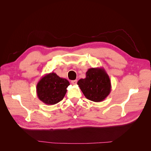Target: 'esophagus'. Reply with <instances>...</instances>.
Returning <instances> with one entry per match:
<instances>
[{"instance_id":"1","label":"esophagus","mask_w":151,"mask_h":151,"mask_svg":"<svg viewBox=\"0 0 151 151\" xmlns=\"http://www.w3.org/2000/svg\"><path fill=\"white\" fill-rule=\"evenodd\" d=\"M77 80L72 81H71V84H72V85H76V84H77Z\"/></svg>"}]
</instances>
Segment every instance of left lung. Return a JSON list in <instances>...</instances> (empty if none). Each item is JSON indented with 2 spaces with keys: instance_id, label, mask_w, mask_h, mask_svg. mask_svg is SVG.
<instances>
[{
  "instance_id": "obj_1",
  "label": "left lung",
  "mask_w": 151,
  "mask_h": 151,
  "mask_svg": "<svg viewBox=\"0 0 151 151\" xmlns=\"http://www.w3.org/2000/svg\"><path fill=\"white\" fill-rule=\"evenodd\" d=\"M85 97L94 102H101L111 90V81L103 68H91L86 72V78L77 82Z\"/></svg>"
}]
</instances>
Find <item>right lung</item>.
<instances>
[{
    "label": "right lung",
    "mask_w": 151,
    "mask_h": 151,
    "mask_svg": "<svg viewBox=\"0 0 151 151\" xmlns=\"http://www.w3.org/2000/svg\"><path fill=\"white\" fill-rule=\"evenodd\" d=\"M70 85L66 79L51 72L42 77L36 86V94L40 101L48 105L58 103L63 99Z\"/></svg>",
    "instance_id": "add662e5"
}]
</instances>
